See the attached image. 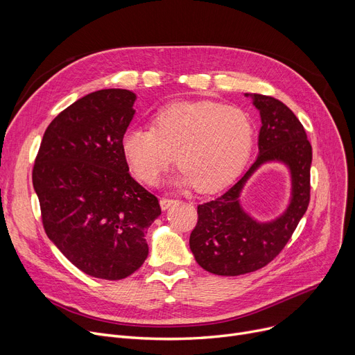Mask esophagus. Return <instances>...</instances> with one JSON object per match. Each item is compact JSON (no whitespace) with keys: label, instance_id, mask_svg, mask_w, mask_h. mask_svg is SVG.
<instances>
[{"label":"esophagus","instance_id":"34e87169","mask_svg":"<svg viewBox=\"0 0 355 355\" xmlns=\"http://www.w3.org/2000/svg\"><path fill=\"white\" fill-rule=\"evenodd\" d=\"M175 202H177V201L173 200V198H161V200H159V206H161L162 210H166V209H170L171 206H174Z\"/></svg>","mask_w":355,"mask_h":355}]
</instances>
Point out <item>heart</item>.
I'll list each match as a JSON object with an SVG mask.
<instances>
[{"instance_id":"1","label":"heart","mask_w":355,"mask_h":355,"mask_svg":"<svg viewBox=\"0 0 355 355\" xmlns=\"http://www.w3.org/2000/svg\"><path fill=\"white\" fill-rule=\"evenodd\" d=\"M253 145V125L243 109L211 101L180 102L159 109L153 128H129L123 157L141 181L154 184L171 165H181L173 184L213 191L233 180Z\"/></svg>"}]
</instances>
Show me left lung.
I'll use <instances>...</instances> for the list:
<instances>
[{
    "instance_id": "8db88e82",
    "label": "left lung",
    "mask_w": 355,
    "mask_h": 355,
    "mask_svg": "<svg viewBox=\"0 0 355 355\" xmlns=\"http://www.w3.org/2000/svg\"><path fill=\"white\" fill-rule=\"evenodd\" d=\"M259 110V155L232 187L209 202L198 204V221L190 236L197 263L210 273L237 276L266 266L288 243L309 204L312 146L293 112L270 96L245 93ZM284 163L290 171L291 197L287 209L259 222L241 206L239 194L250 177L265 163Z\"/></svg>"
}]
</instances>
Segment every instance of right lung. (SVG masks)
<instances>
[{
	"label": "right lung",
	"mask_w": 355,
	"mask_h": 355,
	"mask_svg": "<svg viewBox=\"0 0 355 355\" xmlns=\"http://www.w3.org/2000/svg\"><path fill=\"white\" fill-rule=\"evenodd\" d=\"M135 101L130 90L102 89L71 103L47 126L33 168L49 239L78 269L106 281L142 266L146 230L161 214L122 153Z\"/></svg>",
	"instance_id": "add662e5"
}]
</instances>
